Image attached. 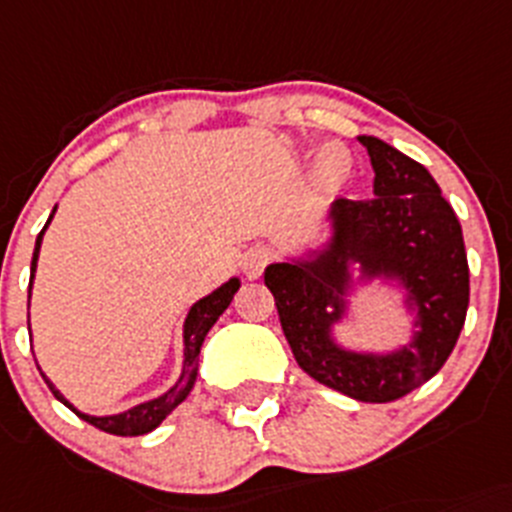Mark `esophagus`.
<instances>
[{"label": "esophagus", "mask_w": 512, "mask_h": 512, "mask_svg": "<svg viewBox=\"0 0 512 512\" xmlns=\"http://www.w3.org/2000/svg\"><path fill=\"white\" fill-rule=\"evenodd\" d=\"M270 260H272V252L267 250L265 245L250 247V250H247L245 255H242V262H240L242 272H245V275L250 280L260 278L262 272H265V267L270 265Z\"/></svg>", "instance_id": "obj_1"}]
</instances>
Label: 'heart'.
<instances>
[{"label":"heart","instance_id":"b5f03b06","mask_svg":"<svg viewBox=\"0 0 512 512\" xmlns=\"http://www.w3.org/2000/svg\"><path fill=\"white\" fill-rule=\"evenodd\" d=\"M321 159H323V166H326V169H331V171H338V169H343V166H346V156L338 154V148H333V146L323 148Z\"/></svg>","mask_w":512,"mask_h":512}]
</instances>
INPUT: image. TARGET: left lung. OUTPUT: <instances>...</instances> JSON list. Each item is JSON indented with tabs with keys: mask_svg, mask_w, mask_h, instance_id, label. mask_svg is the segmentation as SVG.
Returning <instances> with one entry per match:
<instances>
[{
	"mask_svg": "<svg viewBox=\"0 0 512 512\" xmlns=\"http://www.w3.org/2000/svg\"><path fill=\"white\" fill-rule=\"evenodd\" d=\"M374 166V199H336L333 237L315 257L275 262L265 285L300 369L356 401L386 404L432 379L450 358L470 303V267L455 209L422 164L374 136H358ZM399 279L420 331L391 354L346 352L330 338L345 312L347 265Z\"/></svg>",
	"mask_w": 512,
	"mask_h": 512,
	"instance_id": "8db88e82",
	"label": "left lung"
}]
</instances>
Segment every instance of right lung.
I'll list each match as a JSON object with an SVG mask.
<instances>
[{"mask_svg":"<svg viewBox=\"0 0 512 512\" xmlns=\"http://www.w3.org/2000/svg\"><path fill=\"white\" fill-rule=\"evenodd\" d=\"M52 214H55V209H52ZM52 214H50V219H52ZM50 219H47V224H50ZM47 224L42 227V232L37 234L35 255H32V267H30V290H32V280H35L37 257H40L42 234H45ZM237 290H240V280L232 278L229 283H224L222 288L214 290L212 295H207V298H202L199 303L191 305L189 315H186V323H184V369H181L179 381H176V384L171 386L166 394H161L159 399L143 401V404H138V407L128 409V412H123V414H113V417H90V414L78 412V409H75L73 404H70V401L65 399V396H62L55 386H52V381L40 371L42 379H45V384L50 386V391L55 394V399H60L62 404L73 409L80 419H85V422L93 424V427L103 429V432L118 434V437H138V434L151 432V429L159 427V424L164 422V419L169 417L176 407H179L181 401L189 396L191 386H194V381H197V374H199V348H202L209 328L217 323L219 315H222L224 310H227V305L232 303V298Z\"/></svg>","mask_w":512,"mask_h":512,"instance_id":"add662e5","label":"right lung"}]
</instances>
